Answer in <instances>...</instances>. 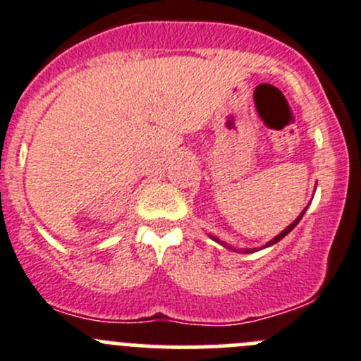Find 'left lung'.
<instances>
[{
    "mask_svg": "<svg viewBox=\"0 0 361 361\" xmlns=\"http://www.w3.org/2000/svg\"><path fill=\"white\" fill-rule=\"evenodd\" d=\"M303 213H305V212H303ZM303 213H302V215H300V216H298V219H296V220H295V222H293V224H291V226H289V227H286V229H284V231H282V233H281V234H279V236H275V238H274V240H271V241H268V243H266V247H269V245H274V243H277V241H281V240H282V238H284V236H286V234H288V233H291V231H293V229H295V227H296V224H298V222H300V220H302ZM212 238H213V240H215V241H219V243H220V240H219V238H215V236H212ZM222 245H226V243H222ZM226 247H227V248H231V250H233V247H229V245H226ZM245 252H255V250H245Z\"/></svg>",
    "mask_w": 361,
    "mask_h": 361,
    "instance_id": "8db88e82",
    "label": "left lung"
}]
</instances>
